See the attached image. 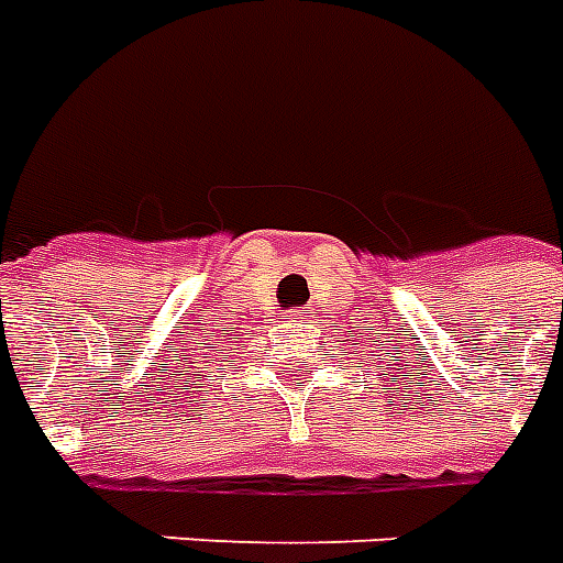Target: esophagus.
Masks as SVG:
<instances>
[{"label": "esophagus", "mask_w": 563, "mask_h": 563, "mask_svg": "<svg viewBox=\"0 0 563 563\" xmlns=\"http://www.w3.org/2000/svg\"><path fill=\"white\" fill-rule=\"evenodd\" d=\"M289 314H291V318H297V314H303V312H300V309H291Z\"/></svg>", "instance_id": "34e87169"}]
</instances>
